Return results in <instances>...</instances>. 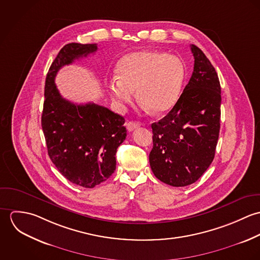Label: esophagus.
I'll return each instance as SVG.
<instances>
[{
	"label": "esophagus",
	"instance_id": "34e87169",
	"mask_svg": "<svg viewBox=\"0 0 260 260\" xmlns=\"http://www.w3.org/2000/svg\"><path fill=\"white\" fill-rule=\"evenodd\" d=\"M140 126H141V124H140L139 122H133V121L128 122V123L126 124V127H127L128 131H133V130L139 128Z\"/></svg>",
	"mask_w": 260,
	"mask_h": 260
}]
</instances>
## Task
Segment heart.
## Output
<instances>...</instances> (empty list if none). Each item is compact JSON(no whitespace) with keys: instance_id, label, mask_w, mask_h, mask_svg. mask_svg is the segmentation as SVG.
Instances as JSON below:
<instances>
[{"instance_id":"obj_1","label":"heart","mask_w":260,"mask_h":260,"mask_svg":"<svg viewBox=\"0 0 260 260\" xmlns=\"http://www.w3.org/2000/svg\"><path fill=\"white\" fill-rule=\"evenodd\" d=\"M185 65L174 55L142 50L123 57L117 65V77L107 83L116 104L123 107L137 97L145 110H169L177 102L185 80Z\"/></svg>"}]
</instances>
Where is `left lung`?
<instances>
[{"label": "left lung", "mask_w": 260, "mask_h": 260, "mask_svg": "<svg viewBox=\"0 0 260 260\" xmlns=\"http://www.w3.org/2000/svg\"><path fill=\"white\" fill-rule=\"evenodd\" d=\"M194 69L180 98L151 125V169L160 181L183 187L196 182L212 163L220 129L221 88L217 73L195 45Z\"/></svg>", "instance_id": "left-lung-1"}]
</instances>
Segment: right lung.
I'll return each instance as SVG.
<instances>
[{
  "instance_id": "add662e5",
  "label": "right lung",
  "mask_w": 260,
  "mask_h": 260,
  "mask_svg": "<svg viewBox=\"0 0 260 260\" xmlns=\"http://www.w3.org/2000/svg\"><path fill=\"white\" fill-rule=\"evenodd\" d=\"M97 51L96 44L65 45L46 77L42 129L50 159L76 185L93 188L116 169V152L127 136L125 119L106 107L64 99L55 77L65 65Z\"/></svg>"
}]
</instances>
